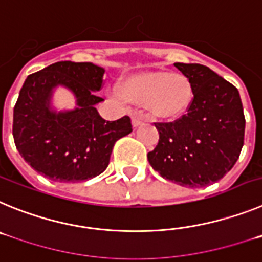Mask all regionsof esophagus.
Returning <instances> with one entry per match:
<instances>
[{
  "mask_svg": "<svg viewBox=\"0 0 262 262\" xmlns=\"http://www.w3.org/2000/svg\"><path fill=\"white\" fill-rule=\"evenodd\" d=\"M144 123V117H143L142 114H138V113H135V114H133V124L134 127H139L140 124Z\"/></svg>",
  "mask_w": 262,
  "mask_h": 262,
  "instance_id": "esophagus-1",
  "label": "esophagus"
}]
</instances>
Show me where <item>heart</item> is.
Segmentation results:
<instances>
[{
  "label": "heart",
  "mask_w": 262,
  "mask_h": 262,
  "mask_svg": "<svg viewBox=\"0 0 262 262\" xmlns=\"http://www.w3.org/2000/svg\"><path fill=\"white\" fill-rule=\"evenodd\" d=\"M118 94L124 101L144 105L155 118L176 119L186 114L195 97V86L185 73L148 71L127 76L118 84Z\"/></svg>",
  "instance_id": "heart-1"
}]
</instances>
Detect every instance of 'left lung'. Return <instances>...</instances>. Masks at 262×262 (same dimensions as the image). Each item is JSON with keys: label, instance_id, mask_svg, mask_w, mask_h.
I'll return each mask as SVG.
<instances>
[{"label": "left lung", "instance_id": "left-lung-1", "mask_svg": "<svg viewBox=\"0 0 262 262\" xmlns=\"http://www.w3.org/2000/svg\"><path fill=\"white\" fill-rule=\"evenodd\" d=\"M193 80L195 97L186 114L157 122L159 143L148 152L160 176L181 186L203 187L232 169L244 144L245 118L240 94L231 82L201 64L176 62Z\"/></svg>", "mask_w": 262, "mask_h": 262}]
</instances>
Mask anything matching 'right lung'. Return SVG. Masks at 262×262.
I'll use <instances>...</instances> for the list:
<instances>
[{
    "instance_id": "add662e5",
    "label": "right lung",
    "mask_w": 262,
    "mask_h": 262,
    "mask_svg": "<svg viewBox=\"0 0 262 262\" xmlns=\"http://www.w3.org/2000/svg\"><path fill=\"white\" fill-rule=\"evenodd\" d=\"M105 69L92 62L59 61L26 78L14 106L13 138L20 156L41 176L56 182L93 178L107 168L118 139L133 131L131 118L105 120L96 108L103 101ZM64 84L74 92L79 107L49 110L52 89Z\"/></svg>"
}]
</instances>
